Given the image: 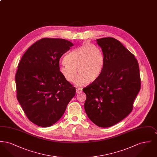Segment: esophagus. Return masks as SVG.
Segmentation results:
<instances>
[{
  "label": "esophagus",
  "instance_id": "34e87169",
  "mask_svg": "<svg viewBox=\"0 0 157 157\" xmlns=\"http://www.w3.org/2000/svg\"><path fill=\"white\" fill-rule=\"evenodd\" d=\"M82 88H76V94H79L81 92H82Z\"/></svg>",
  "mask_w": 157,
  "mask_h": 157
}]
</instances>
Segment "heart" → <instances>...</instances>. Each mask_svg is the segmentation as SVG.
<instances>
[{"label": "heart", "mask_w": 157, "mask_h": 157, "mask_svg": "<svg viewBox=\"0 0 157 157\" xmlns=\"http://www.w3.org/2000/svg\"><path fill=\"white\" fill-rule=\"evenodd\" d=\"M59 67L60 74L69 82L76 80V84L83 85L95 82L101 75L104 67V56L97 45L86 44L76 48L67 53Z\"/></svg>", "instance_id": "obj_1"}]
</instances>
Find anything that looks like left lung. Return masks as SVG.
<instances>
[{"instance_id":"obj_1","label":"left lung","mask_w":157,"mask_h":157,"mask_svg":"<svg viewBox=\"0 0 157 157\" xmlns=\"http://www.w3.org/2000/svg\"><path fill=\"white\" fill-rule=\"evenodd\" d=\"M97 40L104 54V67L97 80L82 90L86 95L84 108L91 121L107 128L132 111L141 78L137 60L119 40L111 37Z\"/></svg>"}]
</instances>
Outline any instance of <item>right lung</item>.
<instances>
[{"label": "right lung", "mask_w": 157, "mask_h": 157, "mask_svg": "<svg viewBox=\"0 0 157 157\" xmlns=\"http://www.w3.org/2000/svg\"><path fill=\"white\" fill-rule=\"evenodd\" d=\"M73 44L42 38L23 54L15 75L17 99L27 118L39 127L52 125L62 117L76 90L60 74L59 60Z\"/></svg>", "instance_id": "1"}]
</instances>
